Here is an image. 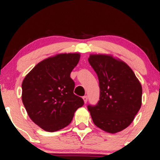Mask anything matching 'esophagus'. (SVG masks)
<instances>
[{"label":"esophagus","mask_w":160,"mask_h":160,"mask_svg":"<svg viewBox=\"0 0 160 160\" xmlns=\"http://www.w3.org/2000/svg\"><path fill=\"white\" fill-rule=\"evenodd\" d=\"M82 99H83L84 102H85V103H86V102H87V101H88V97H87V95H85V96L82 97Z\"/></svg>","instance_id":"34e87169"}]
</instances>
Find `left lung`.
<instances>
[{"mask_svg":"<svg viewBox=\"0 0 160 160\" xmlns=\"http://www.w3.org/2000/svg\"><path fill=\"white\" fill-rule=\"evenodd\" d=\"M89 64L98 78L100 96L89 104L93 122L109 133H117L132 123L140 110L142 87L127 64L108 55H90Z\"/></svg>","mask_w":160,"mask_h":160,"instance_id":"obj_1","label":"left lung"}]
</instances>
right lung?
Here are the masks:
<instances>
[{"mask_svg": "<svg viewBox=\"0 0 160 160\" xmlns=\"http://www.w3.org/2000/svg\"><path fill=\"white\" fill-rule=\"evenodd\" d=\"M79 53H63L39 62L25 76L22 99L29 117L47 132H56L71 123L74 112L83 105L74 94L70 74L80 60Z\"/></svg>", "mask_w": 160, "mask_h": 160, "instance_id": "1", "label": "right lung"}]
</instances>
